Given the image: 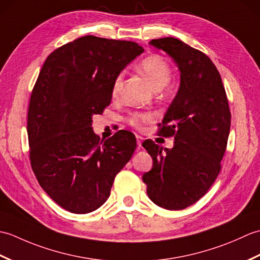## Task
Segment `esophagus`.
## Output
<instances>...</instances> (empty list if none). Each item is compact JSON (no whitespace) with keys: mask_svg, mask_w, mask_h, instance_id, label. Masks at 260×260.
Here are the masks:
<instances>
[{"mask_svg":"<svg viewBox=\"0 0 260 260\" xmlns=\"http://www.w3.org/2000/svg\"><path fill=\"white\" fill-rule=\"evenodd\" d=\"M143 137L140 136V135H136V141H137V146H139V148L142 147V142H143Z\"/></svg>","mask_w":260,"mask_h":260,"instance_id":"esophagus-1","label":"esophagus"}]
</instances>
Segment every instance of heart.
I'll return each mask as SVG.
<instances>
[{"label": "heart", "instance_id": "1", "mask_svg": "<svg viewBox=\"0 0 260 260\" xmlns=\"http://www.w3.org/2000/svg\"><path fill=\"white\" fill-rule=\"evenodd\" d=\"M139 69L146 77L155 90H161L167 87L171 80V69L168 62L157 54H152L141 61ZM123 74H118L114 79L112 86L113 96H117L123 87ZM153 119V116L148 113H133L129 115V123L135 127H141Z\"/></svg>", "mask_w": 260, "mask_h": 260}]
</instances>
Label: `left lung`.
I'll return each mask as SVG.
<instances>
[{"label":"left lung","mask_w":260,"mask_h":260,"mask_svg":"<svg viewBox=\"0 0 260 260\" xmlns=\"http://www.w3.org/2000/svg\"><path fill=\"white\" fill-rule=\"evenodd\" d=\"M150 45L174 60L180 86L159 124V135L174 136V146L143 143L153 158L143 182L158 207L182 210L206 194L221 169L230 132L228 99L221 76L203 52L175 38L154 39Z\"/></svg>","instance_id":"left-lung-1"}]
</instances>
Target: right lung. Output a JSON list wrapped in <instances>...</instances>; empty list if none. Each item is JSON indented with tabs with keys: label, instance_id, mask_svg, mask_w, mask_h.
<instances>
[{
	"label": "right lung",
	"instance_id": "add662e5",
	"mask_svg": "<svg viewBox=\"0 0 260 260\" xmlns=\"http://www.w3.org/2000/svg\"><path fill=\"white\" fill-rule=\"evenodd\" d=\"M143 51L136 42L86 36L42 66L27 112L31 167L47 194L70 212L102 207L133 155L134 134L118 131L101 142L91 125L112 101L116 76Z\"/></svg>",
	"mask_w": 260,
	"mask_h": 260
}]
</instances>
